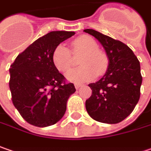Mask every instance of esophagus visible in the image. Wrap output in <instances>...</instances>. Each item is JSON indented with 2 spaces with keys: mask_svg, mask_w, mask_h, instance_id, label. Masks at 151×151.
Returning <instances> with one entry per match:
<instances>
[{
  "mask_svg": "<svg viewBox=\"0 0 151 151\" xmlns=\"http://www.w3.org/2000/svg\"><path fill=\"white\" fill-rule=\"evenodd\" d=\"M74 86H75L76 89H78V88L81 87V84H79V83H75V84H74Z\"/></svg>",
  "mask_w": 151,
  "mask_h": 151,
  "instance_id": "34e87169",
  "label": "esophagus"
}]
</instances>
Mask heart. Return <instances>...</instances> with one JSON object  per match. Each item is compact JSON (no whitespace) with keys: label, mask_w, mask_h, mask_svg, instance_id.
Returning <instances> with one entry per match:
<instances>
[{"label":"heart","mask_w":151,"mask_h":151,"mask_svg":"<svg viewBox=\"0 0 151 151\" xmlns=\"http://www.w3.org/2000/svg\"><path fill=\"white\" fill-rule=\"evenodd\" d=\"M71 50L62 44L58 45L52 52V62L60 72L65 73L73 63V56L82 55L79 60L80 68L72 69L66 74L69 81L83 83L94 79L96 75H103L108 68L106 55L99 50V45L92 37L82 35L73 40Z\"/></svg>","instance_id":"b5f03b06"}]
</instances>
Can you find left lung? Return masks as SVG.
<instances>
[{
	"label": "left lung",
	"mask_w": 151,
	"mask_h": 151,
	"mask_svg": "<svg viewBox=\"0 0 151 151\" xmlns=\"http://www.w3.org/2000/svg\"><path fill=\"white\" fill-rule=\"evenodd\" d=\"M85 33L96 38L106 50L109 66L106 74L89 83L92 95L85 107L95 121L114 124L132 113L140 97V64L133 50L120 40L94 29Z\"/></svg>",
	"instance_id": "8db88e82"
}]
</instances>
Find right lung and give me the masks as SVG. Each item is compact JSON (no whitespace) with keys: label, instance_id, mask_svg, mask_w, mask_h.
Listing matches in <instances>:
<instances>
[{"label":"right lung","instance_id":"obj_1","mask_svg":"<svg viewBox=\"0 0 151 151\" xmlns=\"http://www.w3.org/2000/svg\"><path fill=\"white\" fill-rule=\"evenodd\" d=\"M74 32L53 31L39 38L17 56L10 66L12 101L23 119L36 127H48L59 121L69 96L76 91L52 62L56 46Z\"/></svg>","mask_w":151,"mask_h":151}]
</instances>
